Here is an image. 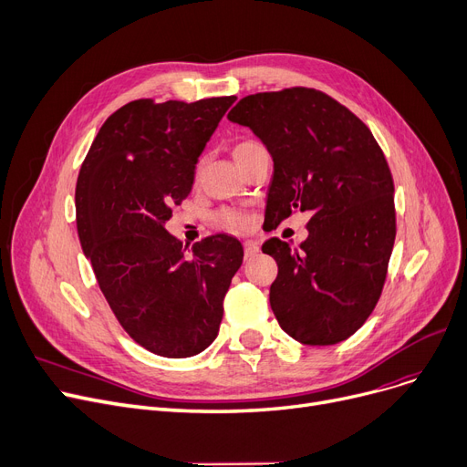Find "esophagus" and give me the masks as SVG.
Wrapping results in <instances>:
<instances>
[{"label":"esophagus","instance_id":"esophagus-1","mask_svg":"<svg viewBox=\"0 0 467 467\" xmlns=\"http://www.w3.org/2000/svg\"><path fill=\"white\" fill-rule=\"evenodd\" d=\"M258 253H260L258 243H254V241H247V243H245V258H253V256H256Z\"/></svg>","mask_w":467,"mask_h":467}]
</instances>
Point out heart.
<instances>
[{
	"instance_id": "heart-1",
	"label": "heart",
	"mask_w": 467,
	"mask_h": 467,
	"mask_svg": "<svg viewBox=\"0 0 467 467\" xmlns=\"http://www.w3.org/2000/svg\"><path fill=\"white\" fill-rule=\"evenodd\" d=\"M256 146H260L254 140H241L239 144H235L234 148V158L237 160V163L245 158V155L254 150ZM216 220L220 226H224L230 232H243V230H249L251 226V216L243 211H235V209H222L216 214Z\"/></svg>"
}]
</instances>
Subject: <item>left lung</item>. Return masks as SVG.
<instances>
[{
  "label": "left lung",
  "instance_id": "8db88e82",
  "mask_svg": "<svg viewBox=\"0 0 467 467\" xmlns=\"http://www.w3.org/2000/svg\"><path fill=\"white\" fill-rule=\"evenodd\" d=\"M228 119L249 127L274 158L265 220L307 213L298 251L272 237L270 304L288 337L307 346L349 338L372 314L395 241L393 179L370 129L307 87L241 99Z\"/></svg>",
  "mask_w": 467,
  "mask_h": 467
}]
</instances>
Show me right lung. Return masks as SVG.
Returning a JSON list of instances; mask_svg holds the SVG:
<instances>
[{"instance_id":"1","label":"right lung","mask_w":467,"mask_h":467,"mask_svg":"<svg viewBox=\"0 0 467 467\" xmlns=\"http://www.w3.org/2000/svg\"><path fill=\"white\" fill-rule=\"evenodd\" d=\"M234 102L132 100L104 121L79 169L81 249L127 335L161 358H192L213 344L243 262L235 237L216 234L186 253L165 230L172 207L192 192L197 158Z\"/></svg>"}]
</instances>
